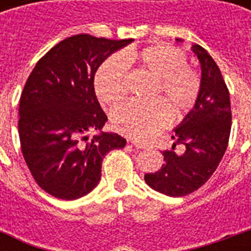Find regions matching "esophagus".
Wrapping results in <instances>:
<instances>
[{"mask_svg":"<svg viewBox=\"0 0 251 251\" xmlns=\"http://www.w3.org/2000/svg\"><path fill=\"white\" fill-rule=\"evenodd\" d=\"M131 145L135 146L137 149H146V147H147V145H146V143H143V142H138V141H135V139H133V141H131Z\"/></svg>","mask_w":251,"mask_h":251,"instance_id":"34e87169","label":"esophagus"}]
</instances>
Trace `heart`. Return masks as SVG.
Masks as SVG:
<instances>
[{"instance_id": "1", "label": "heart", "mask_w": 251, "mask_h": 251, "mask_svg": "<svg viewBox=\"0 0 251 251\" xmlns=\"http://www.w3.org/2000/svg\"><path fill=\"white\" fill-rule=\"evenodd\" d=\"M125 66H135L155 78L152 98H163L176 114L194 106L201 90V78L186 66V57L171 45L157 44L143 49H126L118 58H110L99 68L94 79L96 96L112 105L126 95ZM171 120L168 106L160 100L143 105L126 102L116 106L110 121L122 134L137 139L151 137Z\"/></svg>"}]
</instances>
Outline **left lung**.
Here are the masks:
<instances>
[{
	"mask_svg": "<svg viewBox=\"0 0 251 251\" xmlns=\"http://www.w3.org/2000/svg\"><path fill=\"white\" fill-rule=\"evenodd\" d=\"M191 50L201 64L198 99L175 129L172 150L163 151L164 164L145 176L150 187L169 197L190 194L208 181L226 153L232 125L229 91L220 69L201 45L194 44ZM176 144L185 146L182 154L175 152Z\"/></svg>",
	"mask_w": 251,
	"mask_h": 251,
	"instance_id": "8db88e82",
	"label": "left lung"
}]
</instances>
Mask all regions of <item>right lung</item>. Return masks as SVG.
Instances as JSON below:
<instances>
[{
    "mask_svg": "<svg viewBox=\"0 0 251 251\" xmlns=\"http://www.w3.org/2000/svg\"><path fill=\"white\" fill-rule=\"evenodd\" d=\"M133 41L74 35L54 45L29 74L18 130L27 167L48 194L65 201L87 195L101 178L106 153L125 147V138L101 130L108 118L94 79L110 54ZM88 132L95 134L90 141Z\"/></svg>",
    "mask_w": 251,
    "mask_h": 251,
    "instance_id": "obj_1",
    "label": "right lung"
}]
</instances>
